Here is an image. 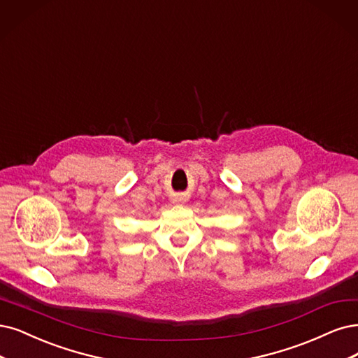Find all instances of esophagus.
Masks as SVG:
<instances>
[{
    "label": "esophagus",
    "instance_id": "esophagus-1",
    "mask_svg": "<svg viewBox=\"0 0 358 358\" xmlns=\"http://www.w3.org/2000/svg\"><path fill=\"white\" fill-rule=\"evenodd\" d=\"M184 201H186V199H184L182 196H176L174 199H172V202H174V203H182Z\"/></svg>",
    "mask_w": 358,
    "mask_h": 358
}]
</instances>
